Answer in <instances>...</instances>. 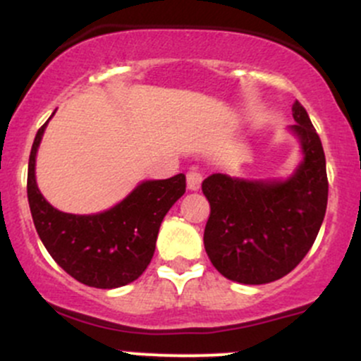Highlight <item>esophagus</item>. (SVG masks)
<instances>
[{"instance_id":"34e87169","label":"esophagus","mask_w":361,"mask_h":361,"mask_svg":"<svg viewBox=\"0 0 361 361\" xmlns=\"http://www.w3.org/2000/svg\"><path fill=\"white\" fill-rule=\"evenodd\" d=\"M185 179H188V188L191 189V191H197V189L201 188V180H203V177H201V173L197 172V170H189Z\"/></svg>"}]
</instances>
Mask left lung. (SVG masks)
Masks as SVG:
<instances>
[{"mask_svg":"<svg viewBox=\"0 0 361 361\" xmlns=\"http://www.w3.org/2000/svg\"><path fill=\"white\" fill-rule=\"evenodd\" d=\"M290 130L300 137L303 161L288 180H244L212 173L201 189L210 203L204 250L224 277L267 284L288 275L315 243L329 196L325 154L300 102Z\"/></svg>","mask_w":361,"mask_h":361,"instance_id":"obj_1","label":"left lung"}]
</instances>
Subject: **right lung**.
<instances>
[{"mask_svg":"<svg viewBox=\"0 0 361 361\" xmlns=\"http://www.w3.org/2000/svg\"><path fill=\"white\" fill-rule=\"evenodd\" d=\"M46 126L34 139L27 172V197L42 244L82 284L98 289L129 284L149 265L161 220L185 192V176L141 182L126 200L96 215L63 213L44 200L36 184V154Z\"/></svg>","mask_w":361,"mask_h":361,"instance_id":"add662e5","label":"right lung"}]
</instances>
